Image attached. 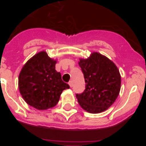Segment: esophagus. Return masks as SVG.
<instances>
[{
	"mask_svg": "<svg viewBox=\"0 0 146 146\" xmlns=\"http://www.w3.org/2000/svg\"><path fill=\"white\" fill-rule=\"evenodd\" d=\"M69 86H70L71 88H72V86H73V84H72V81H69Z\"/></svg>",
	"mask_w": 146,
	"mask_h": 146,
	"instance_id": "1",
	"label": "esophagus"
}]
</instances>
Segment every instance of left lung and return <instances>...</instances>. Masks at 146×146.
Instances as JSON below:
<instances>
[{"label": "left lung", "mask_w": 146, "mask_h": 146, "mask_svg": "<svg viewBox=\"0 0 146 146\" xmlns=\"http://www.w3.org/2000/svg\"><path fill=\"white\" fill-rule=\"evenodd\" d=\"M79 65L84 75L86 89L76 97L82 109L91 113L106 110L114 103L121 89V75L113 62L98 52Z\"/></svg>", "instance_id": "1"}]
</instances>
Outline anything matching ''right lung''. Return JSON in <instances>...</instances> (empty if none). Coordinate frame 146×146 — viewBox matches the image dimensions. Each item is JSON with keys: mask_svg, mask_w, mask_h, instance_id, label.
Segmentation results:
<instances>
[{"mask_svg": "<svg viewBox=\"0 0 146 146\" xmlns=\"http://www.w3.org/2000/svg\"><path fill=\"white\" fill-rule=\"evenodd\" d=\"M56 61L40 52L23 67L19 76V89L27 104L38 110H47L58 104L62 91L69 86L55 70Z\"/></svg>", "mask_w": 146, "mask_h": 146, "instance_id": "1", "label": "right lung"}]
</instances>
